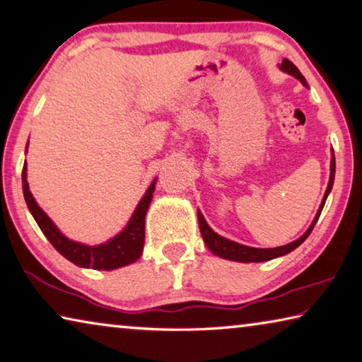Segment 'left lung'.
Returning a JSON list of instances; mask_svg holds the SVG:
<instances>
[{"instance_id":"1","label":"left lung","mask_w":362,"mask_h":362,"mask_svg":"<svg viewBox=\"0 0 362 362\" xmlns=\"http://www.w3.org/2000/svg\"><path fill=\"white\" fill-rule=\"evenodd\" d=\"M279 67L282 69L284 72L296 77L303 85H305V87H308L306 78L303 77V74L300 72V69H298L293 64V62L286 59V57L282 61V64H280ZM334 180H335V156H334V150H332L330 180H329V185H327V190H325V194H324V198H322V203H320L317 214H315L313 223H311V226H309V228L305 232V235H301V237L298 238V240H295V242H291L288 245H284V246H277V248H251V246L240 245L237 242H232V240L223 238V237H221V235H217L208 226V222L204 221V217H203L202 212L198 211V223H199V230H202L204 243L216 256L223 257V259L238 261V262H264V261H271V259H274V257H279V256H284L286 253H290V251H293L303 242H305V240L309 237V233L313 232L315 222H317L320 212H322V208H324V204H325V199H327V197H329L332 187H334Z\"/></svg>"}]
</instances>
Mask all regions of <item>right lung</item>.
<instances>
[{
	"mask_svg": "<svg viewBox=\"0 0 362 362\" xmlns=\"http://www.w3.org/2000/svg\"><path fill=\"white\" fill-rule=\"evenodd\" d=\"M154 183H156V179L153 180L150 188L146 190L145 197L140 199L127 227L122 232L106 243L88 246L69 240L59 232V228L54 226L53 221L47 216V212L40 208L35 198L32 197L30 190H28L27 168L24 165V169H22V190H24L25 203L28 206V211L32 212L33 219L37 221L38 227L45 233V237L66 259L74 262L76 266L98 269V271H112V269L129 266L141 256L143 245H145V216L148 206L153 199Z\"/></svg>",
	"mask_w": 362,
	"mask_h": 362,
	"instance_id": "add662e5",
	"label": "right lung"
}]
</instances>
